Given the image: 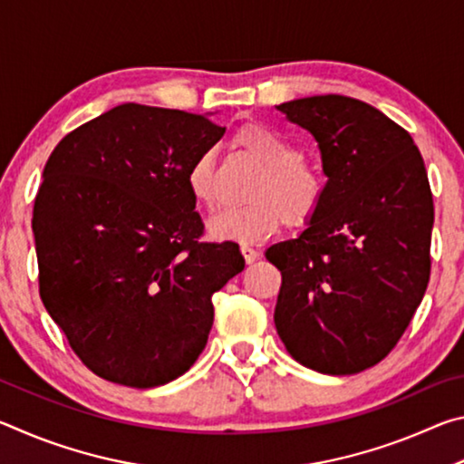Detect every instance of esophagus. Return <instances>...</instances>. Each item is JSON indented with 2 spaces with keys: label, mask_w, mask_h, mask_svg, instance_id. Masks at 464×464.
<instances>
[{
  "label": "esophagus",
  "mask_w": 464,
  "mask_h": 464,
  "mask_svg": "<svg viewBox=\"0 0 464 464\" xmlns=\"http://www.w3.org/2000/svg\"><path fill=\"white\" fill-rule=\"evenodd\" d=\"M241 254H243V257H246L247 264H254L257 260V251L249 246H241Z\"/></svg>",
  "instance_id": "1"
}]
</instances>
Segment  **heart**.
<instances>
[{
  "instance_id": "1",
  "label": "heart",
  "mask_w": 464,
  "mask_h": 464,
  "mask_svg": "<svg viewBox=\"0 0 464 464\" xmlns=\"http://www.w3.org/2000/svg\"><path fill=\"white\" fill-rule=\"evenodd\" d=\"M233 145L247 155L262 174L251 186L243 208L225 210L208 221V235L218 241L257 243L278 231L282 223L307 225L321 207L325 179L317 168L298 157L296 147L264 124H247L233 139ZM186 186L192 198L215 208V153L202 151L186 171Z\"/></svg>"
}]
</instances>
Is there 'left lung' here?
I'll return each mask as SVG.
<instances>
[{
    "mask_svg": "<svg viewBox=\"0 0 464 464\" xmlns=\"http://www.w3.org/2000/svg\"><path fill=\"white\" fill-rule=\"evenodd\" d=\"M317 140L321 207L266 260L282 274L274 324L290 356L324 374H356L395 348L430 280L434 202L410 132L345 96L276 106Z\"/></svg>",
    "mask_w": 464,
    "mask_h": 464,
    "instance_id": "obj_1",
    "label": "left lung"
}]
</instances>
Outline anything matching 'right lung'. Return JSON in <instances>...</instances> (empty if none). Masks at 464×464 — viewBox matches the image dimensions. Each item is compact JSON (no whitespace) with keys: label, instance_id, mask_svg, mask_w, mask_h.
Returning a JSON list of instances; mask_svg holds the SVG:
<instances>
[{"label":"right lung","instance_id":"1","mask_svg":"<svg viewBox=\"0 0 464 464\" xmlns=\"http://www.w3.org/2000/svg\"><path fill=\"white\" fill-rule=\"evenodd\" d=\"M225 135L208 114L114 106L63 137L33 231L41 298L82 362L151 389L207 345L213 295L246 268L237 243H200L186 171Z\"/></svg>","mask_w":464,"mask_h":464}]
</instances>
